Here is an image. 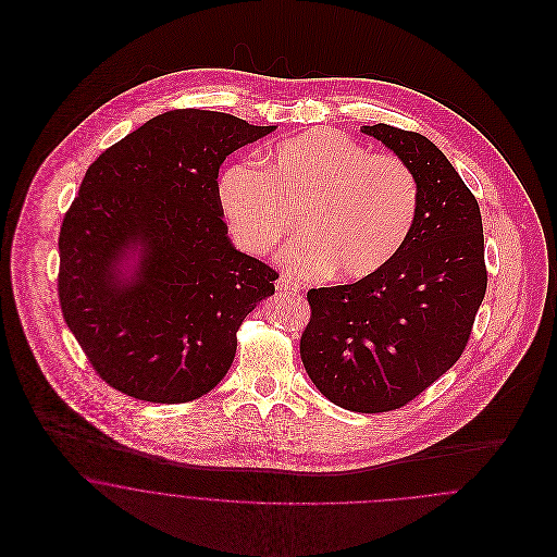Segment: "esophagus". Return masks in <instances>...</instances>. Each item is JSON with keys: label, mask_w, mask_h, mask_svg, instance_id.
Wrapping results in <instances>:
<instances>
[{"label": "esophagus", "mask_w": 557, "mask_h": 557, "mask_svg": "<svg viewBox=\"0 0 557 557\" xmlns=\"http://www.w3.org/2000/svg\"><path fill=\"white\" fill-rule=\"evenodd\" d=\"M275 288H277V292H296L298 290V284L294 282V280H290L288 275H280L277 277V282H275Z\"/></svg>", "instance_id": "esophagus-1"}]
</instances>
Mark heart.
<instances>
[{
    "label": "heart",
    "instance_id": "1",
    "mask_svg": "<svg viewBox=\"0 0 557 557\" xmlns=\"http://www.w3.org/2000/svg\"><path fill=\"white\" fill-rule=\"evenodd\" d=\"M234 162L219 180V202L239 248L265 255L290 234L284 261L305 277L359 282L391 265L411 238L420 184L405 160L370 154L327 127L292 135L261 162Z\"/></svg>",
    "mask_w": 557,
    "mask_h": 557
}]
</instances>
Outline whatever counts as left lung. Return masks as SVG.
<instances>
[{"instance_id":"8db88e82","label":"left lung","mask_w":557,"mask_h":557,"mask_svg":"<svg viewBox=\"0 0 557 557\" xmlns=\"http://www.w3.org/2000/svg\"><path fill=\"white\" fill-rule=\"evenodd\" d=\"M405 160L420 184L418 223L375 275L311 288L300 336L319 393L348 411H393L422 395L468 346L486 292L482 216L447 157L416 132L361 129Z\"/></svg>"}]
</instances>
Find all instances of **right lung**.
<instances>
[{"instance_id":"right-lung-1","label":"right lung","mask_w":557,"mask_h":557,"mask_svg":"<svg viewBox=\"0 0 557 557\" xmlns=\"http://www.w3.org/2000/svg\"><path fill=\"white\" fill-rule=\"evenodd\" d=\"M275 127L169 110L94 160L64 214L58 296L66 325L114 391L150 403L211 393L244 318L277 271L234 248L219 166ZM137 256L133 275L121 265Z\"/></svg>"}]
</instances>
